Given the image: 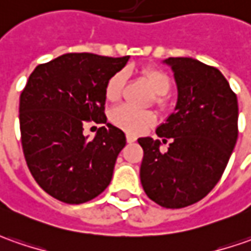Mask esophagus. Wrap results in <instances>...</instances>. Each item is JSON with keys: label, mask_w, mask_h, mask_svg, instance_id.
Returning a JSON list of instances; mask_svg holds the SVG:
<instances>
[{"label": "esophagus", "mask_w": 251, "mask_h": 251, "mask_svg": "<svg viewBox=\"0 0 251 251\" xmlns=\"http://www.w3.org/2000/svg\"><path fill=\"white\" fill-rule=\"evenodd\" d=\"M126 141H127V143H134V141H136V137L132 136V134H126Z\"/></svg>", "instance_id": "34e87169"}]
</instances>
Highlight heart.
I'll return each mask as SVG.
<instances>
[{
	"mask_svg": "<svg viewBox=\"0 0 251 251\" xmlns=\"http://www.w3.org/2000/svg\"><path fill=\"white\" fill-rule=\"evenodd\" d=\"M141 75H143V79L148 83L151 90L154 92V103L159 108H165L166 101H165L163 96L168 95L169 90L172 88V81L168 74L161 68L150 67L143 70ZM125 83V71L115 73L105 85V99L112 103L118 101L122 97ZM110 119L119 129L130 133V134H139L154 125L155 115L151 111H137L127 105H121V107H117L115 110H112L110 114Z\"/></svg>",
	"mask_w": 251,
	"mask_h": 251,
	"instance_id": "heart-1",
	"label": "heart"
}]
</instances>
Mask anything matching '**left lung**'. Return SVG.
<instances>
[{"instance_id":"1","label":"left lung","mask_w":251,"mask_h":251,"mask_svg":"<svg viewBox=\"0 0 251 251\" xmlns=\"http://www.w3.org/2000/svg\"><path fill=\"white\" fill-rule=\"evenodd\" d=\"M177 103L156 134L141 137L140 180L147 197L162 207L197 203L219 183L238 140V99L216 67L191 57H169Z\"/></svg>"}]
</instances>
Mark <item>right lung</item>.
Instances as JSON below:
<instances>
[{
	"instance_id": "obj_1",
	"label": "right lung",
	"mask_w": 251,
	"mask_h": 251,
	"mask_svg": "<svg viewBox=\"0 0 251 251\" xmlns=\"http://www.w3.org/2000/svg\"><path fill=\"white\" fill-rule=\"evenodd\" d=\"M129 56L66 53L37 66L20 95L22 147L34 180L54 199L85 203L111 183L125 133L107 122L105 85ZM105 123L88 140L83 125Z\"/></svg>"
}]
</instances>
